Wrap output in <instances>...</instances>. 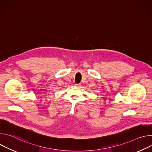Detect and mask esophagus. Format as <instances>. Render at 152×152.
I'll return each mask as SVG.
<instances>
[{
  "mask_svg": "<svg viewBox=\"0 0 152 152\" xmlns=\"http://www.w3.org/2000/svg\"><path fill=\"white\" fill-rule=\"evenodd\" d=\"M75 85L76 86H77V87H79V86H80V83H75Z\"/></svg>",
  "mask_w": 152,
  "mask_h": 152,
  "instance_id": "34e87169",
  "label": "esophagus"
}]
</instances>
